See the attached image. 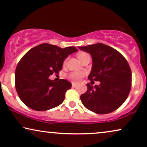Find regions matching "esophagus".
Listing matches in <instances>:
<instances>
[{
	"label": "esophagus",
	"instance_id": "34e87169",
	"mask_svg": "<svg viewBox=\"0 0 147 147\" xmlns=\"http://www.w3.org/2000/svg\"><path fill=\"white\" fill-rule=\"evenodd\" d=\"M72 86H73V87H76V86H77V84L75 83H73L72 84Z\"/></svg>",
	"mask_w": 147,
	"mask_h": 147
}]
</instances>
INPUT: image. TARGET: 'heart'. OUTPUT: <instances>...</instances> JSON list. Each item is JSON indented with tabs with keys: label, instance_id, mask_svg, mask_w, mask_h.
I'll return each mask as SVG.
<instances>
[{
	"label": "heart",
	"instance_id": "heart-1",
	"mask_svg": "<svg viewBox=\"0 0 147 147\" xmlns=\"http://www.w3.org/2000/svg\"><path fill=\"white\" fill-rule=\"evenodd\" d=\"M88 55V54L86 53L80 52L77 54V57L78 59L81 61L84 57ZM66 62H67V60H65V61H64V64H65ZM84 76V73H82V72H72V73L68 74L67 78H69L70 80H71L72 82H78L81 80V78L83 77Z\"/></svg>",
	"mask_w": 147,
	"mask_h": 147
}]
</instances>
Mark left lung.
<instances>
[{
  "mask_svg": "<svg viewBox=\"0 0 147 147\" xmlns=\"http://www.w3.org/2000/svg\"><path fill=\"white\" fill-rule=\"evenodd\" d=\"M78 49L90 54L92 58L88 78L100 82L94 86L86 84L87 90L80 96L82 103L97 114L117 110L127 98L131 88V70L127 61L116 49L102 43Z\"/></svg>",
  "mask_w": 147,
  "mask_h": 147,
  "instance_id": "1",
  "label": "left lung"
}]
</instances>
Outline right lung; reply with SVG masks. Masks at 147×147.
Masks as SVG:
<instances>
[{"label":"right lung","instance_id":"right-lung-1","mask_svg":"<svg viewBox=\"0 0 147 147\" xmlns=\"http://www.w3.org/2000/svg\"><path fill=\"white\" fill-rule=\"evenodd\" d=\"M77 51L74 47L61 49L47 43L28 51L18 62L15 71V88L22 102L38 111L61 105L72 84L67 80L55 82L49 77L59 74L64 60Z\"/></svg>","mask_w":147,"mask_h":147}]
</instances>
